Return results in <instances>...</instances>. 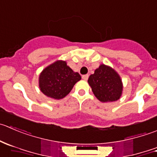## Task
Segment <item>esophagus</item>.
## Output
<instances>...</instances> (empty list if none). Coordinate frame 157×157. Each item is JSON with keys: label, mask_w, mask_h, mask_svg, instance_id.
<instances>
[{"label": "esophagus", "mask_w": 157, "mask_h": 157, "mask_svg": "<svg viewBox=\"0 0 157 157\" xmlns=\"http://www.w3.org/2000/svg\"><path fill=\"white\" fill-rule=\"evenodd\" d=\"M88 77H89V75H87V74L82 76V78H83V80H87Z\"/></svg>", "instance_id": "obj_1"}]
</instances>
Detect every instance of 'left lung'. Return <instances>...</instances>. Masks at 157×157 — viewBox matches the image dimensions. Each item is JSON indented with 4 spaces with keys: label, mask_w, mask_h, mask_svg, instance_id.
Masks as SVG:
<instances>
[{
    "label": "left lung",
    "mask_w": 157,
    "mask_h": 157,
    "mask_svg": "<svg viewBox=\"0 0 157 157\" xmlns=\"http://www.w3.org/2000/svg\"><path fill=\"white\" fill-rule=\"evenodd\" d=\"M88 83L95 97L103 103L119 100L122 95L121 77L112 67L101 64L88 79Z\"/></svg>",
    "instance_id": "obj_1"
}]
</instances>
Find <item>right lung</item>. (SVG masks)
<instances>
[{
  "mask_svg": "<svg viewBox=\"0 0 157 157\" xmlns=\"http://www.w3.org/2000/svg\"><path fill=\"white\" fill-rule=\"evenodd\" d=\"M80 80V74L68 67L66 61L57 60L40 73L39 87L47 97L60 100L66 97Z\"/></svg>",
  "mask_w": 157,
  "mask_h": 157,
  "instance_id": "right-lung-1",
  "label": "right lung"
}]
</instances>
